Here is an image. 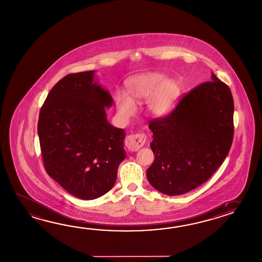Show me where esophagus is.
<instances>
[{"label":"esophagus","mask_w":262,"mask_h":262,"mask_svg":"<svg viewBox=\"0 0 262 262\" xmlns=\"http://www.w3.org/2000/svg\"><path fill=\"white\" fill-rule=\"evenodd\" d=\"M146 135L145 134H129L125 140V145L129 151H137L145 145Z\"/></svg>","instance_id":"34e87169"}]
</instances>
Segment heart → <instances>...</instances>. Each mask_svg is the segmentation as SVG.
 <instances>
[{"instance_id":"1","label":"heart","mask_w":262,"mask_h":262,"mask_svg":"<svg viewBox=\"0 0 262 262\" xmlns=\"http://www.w3.org/2000/svg\"><path fill=\"white\" fill-rule=\"evenodd\" d=\"M128 95L117 92L116 103L118 114L128 118L136 111V103L146 99V109L154 117H164L171 113L181 97L180 83L167 79L162 72L152 71L132 78L127 83Z\"/></svg>"}]
</instances>
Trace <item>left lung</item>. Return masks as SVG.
<instances>
[{
    "mask_svg": "<svg viewBox=\"0 0 262 262\" xmlns=\"http://www.w3.org/2000/svg\"><path fill=\"white\" fill-rule=\"evenodd\" d=\"M234 102L213 73L184 95L165 117L152 119L155 160L146 170L149 183L167 195L192 191L220 167L232 145Z\"/></svg>",
    "mask_w": 262,
    "mask_h": 262,
    "instance_id": "1",
    "label": "left lung"
}]
</instances>
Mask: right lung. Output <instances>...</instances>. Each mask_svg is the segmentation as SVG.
<instances>
[{"mask_svg":"<svg viewBox=\"0 0 262 262\" xmlns=\"http://www.w3.org/2000/svg\"><path fill=\"white\" fill-rule=\"evenodd\" d=\"M94 70L66 76L41 107L37 133L47 173L67 192L92 200L109 192L126 158L125 130L108 122L110 93Z\"/></svg>","mask_w":262,"mask_h":262,"instance_id":"1","label":"right lung"}]
</instances>
